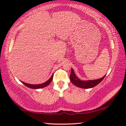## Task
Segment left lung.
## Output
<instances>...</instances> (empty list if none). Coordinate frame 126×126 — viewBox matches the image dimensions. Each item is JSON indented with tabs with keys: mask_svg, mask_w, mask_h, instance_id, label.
<instances>
[{
	"mask_svg": "<svg viewBox=\"0 0 126 126\" xmlns=\"http://www.w3.org/2000/svg\"><path fill=\"white\" fill-rule=\"evenodd\" d=\"M106 76H103L102 78L97 79V80H87V81H83L81 80L76 76L75 72L73 69L72 68L71 72H70V79L71 82L74 85L76 86L77 87L81 88H91L95 87L98 85L100 82H101L104 78Z\"/></svg>",
	"mask_w": 126,
	"mask_h": 126,
	"instance_id": "obj_1",
	"label": "left lung"
}]
</instances>
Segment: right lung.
I'll use <instances>...</instances> for the list:
<instances>
[{
	"instance_id": "add662e5",
	"label": "right lung",
	"mask_w": 126,
	"mask_h": 126,
	"mask_svg": "<svg viewBox=\"0 0 126 126\" xmlns=\"http://www.w3.org/2000/svg\"><path fill=\"white\" fill-rule=\"evenodd\" d=\"M53 74L51 76L50 78L47 81H46V82H45L44 83L40 84H36V85H35V84H27V83H26V82H24L22 81H21V82L24 84V85H26L27 87L30 88H32V89L42 88H44V87H46V86H47L50 83V82H51V81H52V80H53Z\"/></svg>"
}]
</instances>
